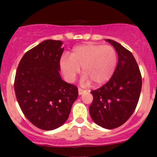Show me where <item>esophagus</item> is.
Instances as JSON below:
<instances>
[{
  "label": "esophagus",
  "instance_id": "1",
  "mask_svg": "<svg viewBox=\"0 0 157 157\" xmlns=\"http://www.w3.org/2000/svg\"><path fill=\"white\" fill-rule=\"evenodd\" d=\"M78 94H79V95H82L83 94H84V93H86V90H83V89H80V88H79V89H78Z\"/></svg>",
  "mask_w": 157,
  "mask_h": 157
}]
</instances>
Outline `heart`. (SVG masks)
<instances>
[{"instance_id": "heart-1", "label": "heart", "mask_w": 157, "mask_h": 157, "mask_svg": "<svg viewBox=\"0 0 157 157\" xmlns=\"http://www.w3.org/2000/svg\"><path fill=\"white\" fill-rule=\"evenodd\" d=\"M117 63L116 50L111 46L85 44L75 47L70 57L62 56L60 67L68 82H73L82 68L81 83L100 86L110 80Z\"/></svg>"}]
</instances>
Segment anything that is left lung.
I'll return each instance as SVG.
<instances>
[{"instance_id": "left-lung-1", "label": "left lung", "mask_w": 157, "mask_h": 157, "mask_svg": "<svg viewBox=\"0 0 157 157\" xmlns=\"http://www.w3.org/2000/svg\"><path fill=\"white\" fill-rule=\"evenodd\" d=\"M106 40L117 51L118 64L110 80L99 89L91 91L93 102L90 105L89 113L97 125L112 129L124 124L134 113L142 81L132 53L114 40Z\"/></svg>"}]
</instances>
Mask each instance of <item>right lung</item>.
<instances>
[{
	"mask_svg": "<svg viewBox=\"0 0 157 157\" xmlns=\"http://www.w3.org/2000/svg\"><path fill=\"white\" fill-rule=\"evenodd\" d=\"M63 44L46 40L27 51L15 77V94L21 111L30 122L43 130L63 125L78 96L76 86L60 76Z\"/></svg>",
	"mask_w": 157,
	"mask_h": 157,
	"instance_id": "right-lung-1",
	"label": "right lung"
}]
</instances>
